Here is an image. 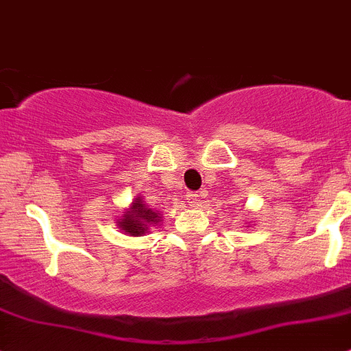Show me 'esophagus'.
<instances>
[{"label": "esophagus", "instance_id": "34e87169", "mask_svg": "<svg viewBox=\"0 0 351 351\" xmlns=\"http://www.w3.org/2000/svg\"><path fill=\"white\" fill-rule=\"evenodd\" d=\"M186 200H189L190 205H197L198 200H200V195H198V193H189V195H186Z\"/></svg>", "mask_w": 351, "mask_h": 351}]
</instances>
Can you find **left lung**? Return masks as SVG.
<instances>
[{
    "instance_id": "1",
    "label": "left lung",
    "mask_w": 351,
    "mask_h": 351,
    "mask_svg": "<svg viewBox=\"0 0 351 351\" xmlns=\"http://www.w3.org/2000/svg\"><path fill=\"white\" fill-rule=\"evenodd\" d=\"M246 228H250V224H247V226H246Z\"/></svg>"
}]
</instances>
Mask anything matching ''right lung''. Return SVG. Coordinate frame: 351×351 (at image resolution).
<instances>
[{
  "instance_id": "1",
  "label": "right lung",
  "mask_w": 351,
  "mask_h": 351,
  "mask_svg": "<svg viewBox=\"0 0 351 351\" xmlns=\"http://www.w3.org/2000/svg\"><path fill=\"white\" fill-rule=\"evenodd\" d=\"M162 221V215L143 200V197H136L132 204L120 214L115 226L127 236H144L149 234L151 228L158 226Z\"/></svg>"
}]
</instances>
